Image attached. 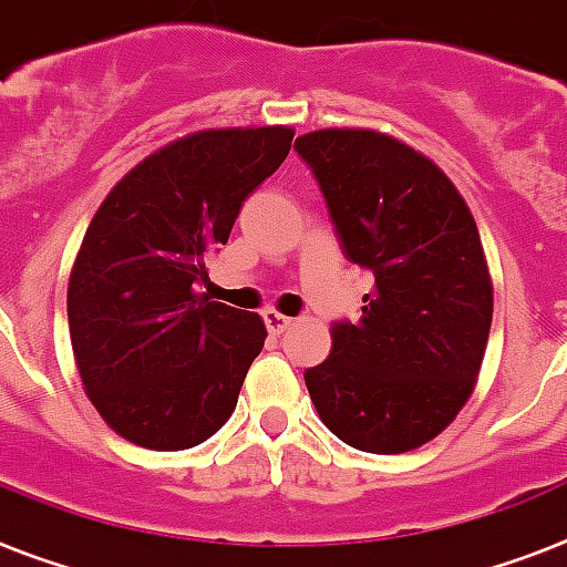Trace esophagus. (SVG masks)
Returning a JSON list of instances; mask_svg holds the SVG:
<instances>
[{
    "instance_id": "1",
    "label": "esophagus",
    "mask_w": 567,
    "mask_h": 567,
    "mask_svg": "<svg viewBox=\"0 0 567 567\" xmlns=\"http://www.w3.org/2000/svg\"><path fill=\"white\" fill-rule=\"evenodd\" d=\"M264 321H266V330H269L272 336H280L289 324H292V318L284 316V312H278V310H266Z\"/></svg>"
}]
</instances>
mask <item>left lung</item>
I'll list each match as a JSON object with an SVG mask.
<instances>
[{
	"label": "left lung",
	"mask_w": 567,
	"mask_h": 567,
	"mask_svg": "<svg viewBox=\"0 0 567 567\" xmlns=\"http://www.w3.org/2000/svg\"><path fill=\"white\" fill-rule=\"evenodd\" d=\"M350 264L373 275L357 324L303 371L318 417L348 446L400 455L466 405L493 324V280L470 205L446 173L373 130L295 138Z\"/></svg>",
	"instance_id": "1"
}]
</instances>
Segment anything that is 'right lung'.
I'll use <instances>...</instances> for the list:
<instances>
[{"label":"right lung","instance_id":"right-lung-1","mask_svg":"<svg viewBox=\"0 0 567 567\" xmlns=\"http://www.w3.org/2000/svg\"><path fill=\"white\" fill-rule=\"evenodd\" d=\"M289 126L176 138L126 173L89 223L69 278V333L86 396L135 446L179 452L231 417L264 350L257 312L210 301L205 257L280 167Z\"/></svg>","mask_w":567,"mask_h":567}]
</instances>
